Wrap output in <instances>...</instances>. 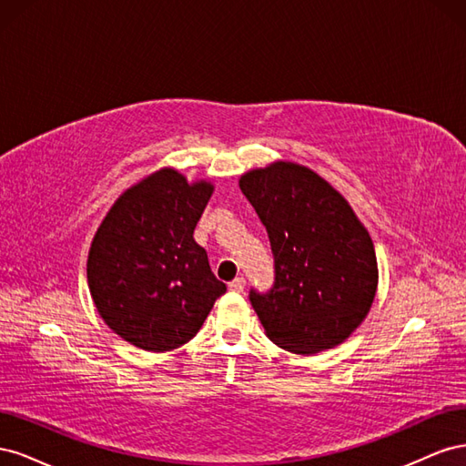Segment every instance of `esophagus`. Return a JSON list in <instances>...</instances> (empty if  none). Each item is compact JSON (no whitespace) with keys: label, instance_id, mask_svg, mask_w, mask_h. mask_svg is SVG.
<instances>
[{"label":"esophagus","instance_id":"34e87169","mask_svg":"<svg viewBox=\"0 0 466 466\" xmlns=\"http://www.w3.org/2000/svg\"><path fill=\"white\" fill-rule=\"evenodd\" d=\"M245 286H247V279L241 276V278H235L231 284H229V289L231 291H235V293H241L243 289H245Z\"/></svg>","mask_w":466,"mask_h":466}]
</instances>
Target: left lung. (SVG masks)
Here are the masks:
<instances>
[{
	"label": "left lung",
	"mask_w": 466,
	"mask_h": 466,
	"mask_svg": "<svg viewBox=\"0 0 466 466\" xmlns=\"http://www.w3.org/2000/svg\"><path fill=\"white\" fill-rule=\"evenodd\" d=\"M266 228L274 284L248 299L270 340L317 354L354 332L377 289L373 241L348 202L311 168L274 163L238 180Z\"/></svg>",
	"instance_id": "left-lung-1"
}]
</instances>
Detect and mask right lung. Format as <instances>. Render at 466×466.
Wrapping results in <instances>:
<instances>
[{"label": "right lung", "instance_id": "add662e5", "mask_svg": "<svg viewBox=\"0 0 466 466\" xmlns=\"http://www.w3.org/2000/svg\"><path fill=\"white\" fill-rule=\"evenodd\" d=\"M214 187L163 168L126 190L98 228L87 279L98 315L126 342L175 350L196 336L228 286L194 241Z\"/></svg>", "mask_w": 466, "mask_h": 466}]
</instances>
